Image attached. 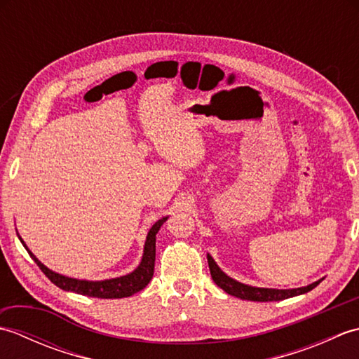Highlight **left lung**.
<instances>
[{"label": "left lung", "mask_w": 359, "mask_h": 359, "mask_svg": "<svg viewBox=\"0 0 359 359\" xmlns=\"http://www.w3.org/2000/svg\"><path fill=\"white\" fill-rule=\"evenodd\" d=\"M208 259V266H210V273L212 280L216 282L217 287H220L226 292L228 294L241 297V299H247V301H257V302H270V301H282V299H288V297H293L297 294H304L313 290L319 282L323 279H319L313 284H310L307 287H299V288H290V290H278V288H261V287H251L241 284V282L234 280L233 278L226 276V274L219 269V265L215 262L210 255L207 256Z\"/></svg>", "instance_id": "left-lung-1"}]
</instances>
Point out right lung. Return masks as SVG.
Here are the masks:
<instances>
[{
    "instance_id": "obj_1",
    "label": "right lung",
    "mask_w": 359,
    "mask_h": 359,
    "mask_svg": "<svg viewBox=\"0 0 359 359\" xmlns=\"http://www.w3.org/2000/svg\"><path fill=\"white\" fill-rule=\"evenodd\" d=\"M166 219L168 217H162L160 220H157V222L152 225L151 230L148 231L140 265L137 266L133 273L125 274V276L114 278V279H104V280H81V279L67 278V276H63V274L52 271L32 255V251L26 247V243L20 238V234H18V238H20L22 245H25V248L27 250L30 257H32L35 264L40 266V270L46 274V276L50 279L52 284H55L62 290H66V292H74V293L85 294V296L100 297V299H117V297L133 296L134 293L140 292V290H143L149 284V280L152 279V274H154L156 234L160 230V226L163 225Z\"/></svg>"
}]
</instances>
